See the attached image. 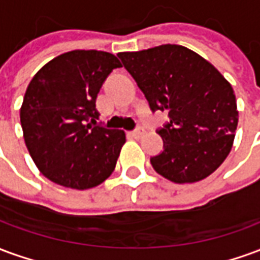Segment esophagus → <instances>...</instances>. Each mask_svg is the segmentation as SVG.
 I'll list each match as a JSON object with an SVG mask.
<instances>
[{
    "label": "esophagus",
    "instance_id": "esophagus-1",
    "mask_svg": "<svg viewBox=\"0 0 260 260\" xmlns=\"http://www.w3.org/2000/svg\"><path fill=\"white\" fill-rule=\"evenodd\" d=\"M129 135L132 136V138H135V139H139V138H142V136L145 135V131L139 128V129L132 131V132H129Z\"/></svg>",
    "mask_w": 260,
    "mask_h": 260
}]
</instances>
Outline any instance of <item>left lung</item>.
<instances>
[{
  "instance_id": "8db88e82",
  "label": "left lung",
  "mask_w": 260,
  "mask_h": 260,
  "mask_svg": "<svg viewBox=\"0 0 260 260\" xmlns=\"http://www.w3.org/2000/svg\"><path fill=\"white\" fill-rule=\"evenodd\" d=\"M153 111L169 110L158 135L164 150L150 158L156 173L175 184L205 180L227 158L238 110L233 86L207 59L184 46L119 53Z\"/></svg>"
}]
</instances>
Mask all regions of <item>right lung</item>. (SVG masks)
I'll return each mask as SVG.
<instances>
[{"label":"right lung","mask_w":260,"mask_h":260,"mask_svg":"<svg viewBox=\"0 0 260 260\" xmlns=\"http://www.w3.org/2000/svg\"><path fill=\"white\" fill-rule=\"evenodd\" d=\"M122 65L114 54L74 50L39 69L26 89L20 124L39 171L58 185L90 189L113 174L125 132L93 126L96 99L110 72Z\"/></svg>","instance_id":"1"}]
</instances>
